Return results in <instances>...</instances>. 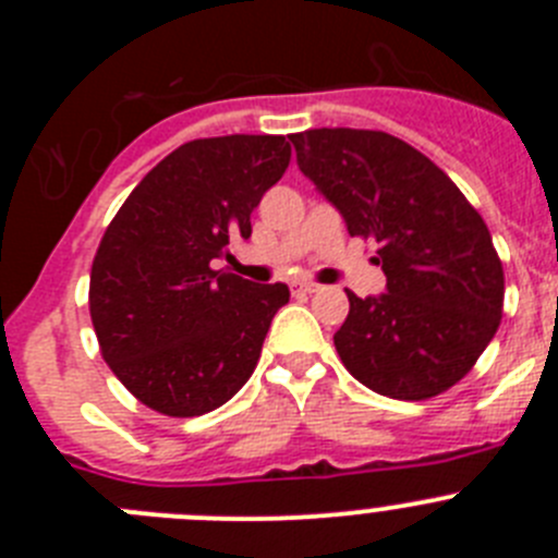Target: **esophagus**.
I'll return each mask as SVG.
<instances>
[{"label":"esophagus","mask_w":558,"mask_h":558,"mask_svg":"<svg viewBox=\"0 0 558 558\" xmlns=\"http://www.w3.org/2000/svg\"><path fill=\"white\" fill-rule=\"evenodd\" d=\"M295 288L302 290V293H318V290H322V284L310 282V279H302V282H295Z\"/></svg>","instance_id":"esophagus-1"}]
</instances>
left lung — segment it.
Masks as SVG:
<instances>
[{"label":"left lung","mask_w":558,"mask_h":558,"mask_svg":"<svg viewBox=\"0 0 558 558\" xmlns=\"http://www.w3.org/2000/svg\"><path fill=\"white\" fill-rule=\"evenodd\" d=\"M299 170L347 220L372 236L386 293L360 299L335 332L343 366L391 399H430L470 374L502 315V263L492 234L425 153L383 131L293 133Z\"/></svg>","instance_id":"1"}]
</instances>
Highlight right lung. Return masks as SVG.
<instances>
[{"label": "right lung", "instance_id": "add662e5", "mask_svg": "<svg viewBox=\"0 0 558 558\" xmlns=\"http://www.w3.org/2000/svg\"><path fill=\"white\" fill-rule=\"evenodd\" d=\"M290 165L284 136L195 140L147 172L108 223L88 310L100 352L142 405L201 416L254 374L288 284L211 268Z\"/></svg>", "mask_w": 558, "mask_h": 558}]
</instances>
